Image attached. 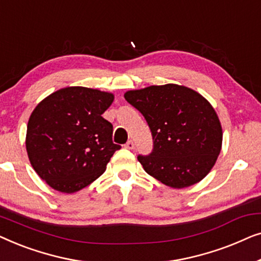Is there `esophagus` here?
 <instances>
[{"instance_id":"1","label":"esophagus","mask_w":261,"mask_h":261,"mask_svg":"<svg viewBox=\"0 0 261 261\" xmlns=\"http://www.w3.org/2000/svg\"><path fill=\"white\" fill-rule=\"evenodd\" d=\"M124 147L126 148H128V149H133L134 148V142L132 141V140H129V141H127V144L124 145Z\"/></svg>"}]
</instances>
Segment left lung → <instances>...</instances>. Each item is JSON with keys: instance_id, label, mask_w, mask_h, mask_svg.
<instances>
[{"instance_id": "left-lung-1", "label": "left lung", "mask_w": 261, "mask_h": 261, "mask_svg": "<svg viewBox=\"0 0 261 261\" xmlns=\"http://www.w3.org/2000/svg\"><path fill=\"white\" fill-rule=\"evenodd\" d=\"M124 98L151 129L152 152L138 155L146 172L173 189L191 187L210 172L222 147V127L202 95L165 84L127 91Z\"/></svg>"}]
</instances>
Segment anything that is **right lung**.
<instances>
[{
    "label": "right lung",
    "instance_id": "obj_1",
    "mask_svg": "<svg viewBox=\"0 0 261 261\" xmlns=\"http://www.w3.org/2000/svg\"><path fill=\"white\" fill-rule=\"evenodd\" d=\"M113 101L110 92L67 87L35 107L27 124V154L55 190L72 194L88 187L121 148L113 142V124L102 116Z\"/></svg>",
    "mask_w": 261,
    "mask_h": 261
}]
</instances>
